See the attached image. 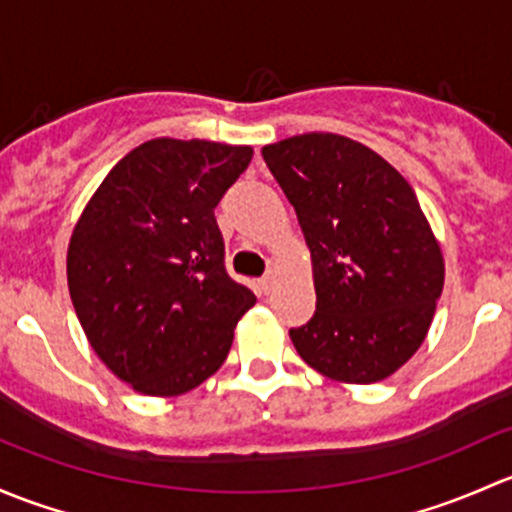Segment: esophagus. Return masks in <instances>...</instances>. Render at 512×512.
<instances>
[{
    "mask_svg": "<svg viewBox=\"0 0 512 512\" xmlns=\"http://www.w3.org/2000/svg\"><path fill=\"white\" fill-rule=\"evenodd\" d=\"M273 281H276V278H273V273H266V276H263L261 281H258V288H261L263 293H271Z\"/></svg>",
    "mask_w": 512,
    "mask_h": 512,
    "instance_id": "34e87169",
    "label": "esophagus"
}]
</instances>
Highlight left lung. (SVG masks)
<instances>
[{"label":"left lung","mask_w":512,"mask_h":512,"mask_svg":"<svg viewBox=\"0 0 512 512\" xmlns=\"http://www.w3.org/2000/svg\"><path fill=\"white\" fill-rule=\"evenodd\" d=\"M310 249L315 315L291 330L313 370L382 382L424 342L444 256L412 184L362 142L305 133L261 150Z\"/></svg>","instance_id":"obj_1"}]
</instances>
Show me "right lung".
I'll return each mask as SVG.
<instances>
[{
  "mask_svg": "<svg viewBox=\"0 0 512 512\" xmlns=\"http://www.w3.org/2000/svg\"><path fill=\"white\" fill-rule=\"evenodd\" d=\"M249 145L157 138L100 182L68 244V291L96 355L150 397H177L224 365L256 295L231 281L214 219Z\"/></svg>",
  "mask_w": 512,
  "mask_h": 512,
  "instance_id": "add662e5",
  "label": "right lung"
}]
</instances>
